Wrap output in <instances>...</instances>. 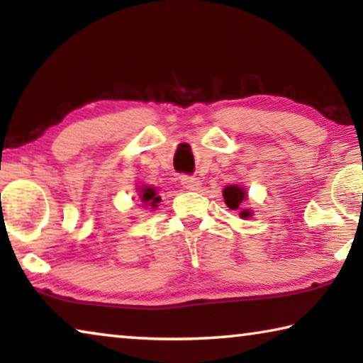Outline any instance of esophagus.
<instances>
[{"instance_id": "1", "label": "esophagus", "mask_w": 363, "mask_h": 363, "mask_svg": "<svg viewBox=\"0 0 363 363\" xmlns=\"http://www.w3.org/2000/svg\"><path fill=\"white\" fill-rule=\"evenodd\" d=\"M181 184L187 190H199L201 187V181L199 179V177H194V176H182Z\"/></svg>"}]
</instances>
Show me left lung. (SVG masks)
Segmentation results:
<instances>
[{
    "mask_svg": "<svg viewBox=\"0 0 363 363\" xmlns=\"http://www.w3.org/2000/svg\"><path fill=\"white\" fill-rule=\"evenodd\" d=\"M224 201L227 208H230V210H242V201L247 200V192H245V189L238 186V184H232V186H227L224 189ZM253 214H251L250 210H242L240 211V218H251Z\"/></svg>",
    "mask_w": 363,
    "mask_h": 363,
    "instance_id": "1",
    "label": "left lung"
}]
</instances>
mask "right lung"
Returning a JSON list of instances; mask_svg holds the SVG:
<instances>
[{
    "mask_svg": "<svg viewBox=\"0 0 363 363\" xmlns=\"http://www.w3.org/2000/svg\"><path fill=\"white\" fill-rule=\"evenodd\" d=\"M139 200L143 201L145 206H150V208H157L160 203V195L157 194V189L152 187V186H140L139 187Z\"/></svg>",
    "mask_w": 363,
    "mask_h": 363,
    "instance_id": "obj_1",
    "label": "right lung"
}]
</instances>
